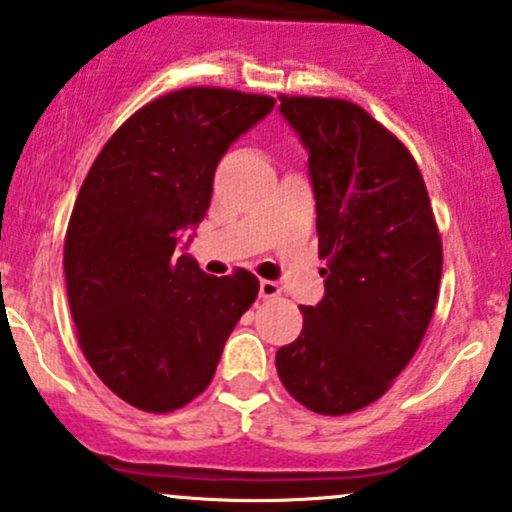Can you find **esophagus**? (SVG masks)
<instances>
[{
	"instance_id": "esophagus-1",
	"label": "esophagus",
	"mask_w": 512,
	"mask_h": 512,
	"mask_svg": "<svg viewBox=\"0 0 512 512\" xmlns=\"http://www.w3.org/2000/svg\"><path fill=\"white\" fill-rule=\"evenodd\" d=\"M282 294V286L277 282H269V279H262L260 282V296L262 299H277Z\"/></svg>"
}]
</instances>
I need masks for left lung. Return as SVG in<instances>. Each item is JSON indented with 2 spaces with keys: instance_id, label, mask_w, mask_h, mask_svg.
<instances>
[{
  "instance_id": "1",
  "label": "left lung",
  "mask_w": 512,
  "mask_h": 512,
  "mask_svg": "<svg viewBox=\"0 0 512 512\" xmlns=\"http://www.w3.org/2000/svg\"><path fill=\"white\" fill-rule=\"evenodd\" d=\"M308 150L325 296L279 347L284 389L320 415H345L391 389L423 342L442 277V240L413 155L362 106L279 97Z\"/></svg>"
}]
</instances>
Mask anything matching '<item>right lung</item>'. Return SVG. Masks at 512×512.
I'll list each match as a JSON object with an SVG mask.
<instances>
[{
    "mask_svg": "<svg viewBox=\"0 0 512 512\" xmlns=\"http://www.w3.org/2000/svg\"><path fill=\"white\" fill-rule=\"evenodd\" d=\"M272 109L265 94L177 89L123 123L84 177L65 235L67 301L89 367L133 408L194 401L257 299L255 274L211 277L174 247L206 216L230 143Z\"/></svg>",
    "mask_w": 512,
    "mask_h": 512,
    "instance_id": "right-lung-1",
    "label": "right lung"
}]
</instances>
